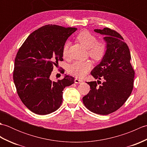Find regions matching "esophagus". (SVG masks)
Returning <instances> with one entry per match:
<instances>
[{"mask_svg": "<svg viewBox=\"0 0 147 147\" xmlns=\"http://www.w3.org/2000/svg\"><path fill=\"white\" fill-rule=\"evenodd\" d=\"M74 82H75V83H82L83 82V81L82 80H80V79H78V78H76L75 80H74Z\"/></svg>", "mask_w": 147, "mask_h": 147, "instance_id": "obj_1", "label": "esophagus"}]
</instances>
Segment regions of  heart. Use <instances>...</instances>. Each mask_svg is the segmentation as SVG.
Segmentation results:
<instances>
[{"mask_svg": "<svg viewBox=\"0 0 147 147\" xmlns=\"http://www.w3.org/2000/svg\"><path fill=\"white\" fill-rule=\"evenodd\" d=\"M76 39L81 45L88 49V54L95 61H100L104 57L106 51V46L104 42H98L96 37L88 31L84 30L80 32ZM69 43H65L62 51L64 58L68 55ZM92 67V64L90 61H76L69 67V72L78 78H83L88 73Z\"/></svg>", "mask_w": 147, "mask_h": 147, "instance_id": "b5f03b06", "label": "heart"}]
</instances>
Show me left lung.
<instances>
[{
	"label": "left lung",
	"instance_id": "1",
	"mask_svg": "<svg viewBox=\"0 0 147 147\" xmlns=\"http://www.w3.org/2000/svg\"><path fill=\"white\" fill-rule=\"evenodd\" d=\"M94 32L105 36L106 51L101 62L91 72L98 80L87 82L91 90L83 97V102L93 113L107 115L119 109L129 98L133 88L135 71L130 63L129 48L120 34L108 28ZM101 79L104 82L98 86Z\"/></svg>",
	"mask_w": 147,
	"mask_h": 147
}]
</instances>
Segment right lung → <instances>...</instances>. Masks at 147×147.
<instances>
[{
    "mask_svg": "<svg viewBox=\"0 0 147 147\" xmlns=\"http://www.w3.org/2000/svg\"><path fill=\"white\" fill-rule=\"evenodd\" d=\"M75 28L43 26L31 33L19 49L14 61L13 80L24 105L36 114L57 111L62 102V91L74 83L73 77L52 82L50 76L54 65L63 61L62 51Z\"/></svg>",
    "mask_w": 147,
    "mask_h": 147,
    "instance_id": "add662e5",
    "label": "right lung"
}]
</instances>
